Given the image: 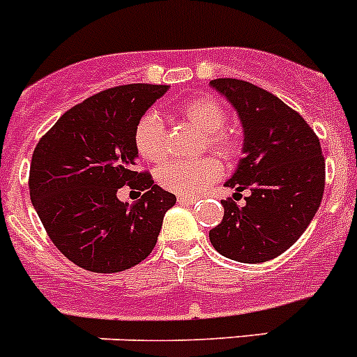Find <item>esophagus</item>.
Returning <instances> with one entry per match:
<instances>
[{
	"mask_svg": "<svg viewBox=\"0 0 357 357\" xmlns=\"http://www.w3.org/2000/svg\"><path fill=\"white\" fill-rule=\"evenodd\" d=\"M195 202H197V198L193 197H178V204H182V206H191Z\"/></svg>",
	"mask_w": 357,
	"mask_h": 357,
	"instance_id": "34e87169",
	"label": "esophagus"
}]
</instances>
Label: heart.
Wrapping results in <instances>:
<instances>
[{
    "mask_svg": "<svg viewBox=\"0 0 357 357\" xmlns=\"http://www.w3.org/2000/svg\"><path fill=\"white\" fill-rule=\"evenodd\" d=\"M178 114L197 130L207 134L206 141L213 150L220 151L225 159L236 157L239 150L234 130L223 128L227 112L222 103L211 96L189 98L178 107ZM135 150L148 162H160L168 153L166 127L159 114L148 112L139 119L134 132ZM223 166L216 157H202L197 160H172L160 166L157 181L164 189L182 197H197L204 189L222 176Z\"/></svg>",
    "mask_w": 357,
    "mask_h": 357,
    "instance_id": "obj_1",
    "label": "heart"
}]
</instances>
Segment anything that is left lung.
<instances>
[{
  "instance_id": "8db88e82",
  "label": "left lung",
  "mask_w": 357,
  "mask_h": 357,
  "mask_svg": "<svg viewBox=\"0 0 357 357\" xmlns=\"http://www.w3.org/2000/svg\"><path fill=\"white\" fill-rule=\"evenodd\" d=\"M241 119L243 159L227 188L250 189L245 206L222 200L223 220L209 230L213 247L239 263H264L284 254L304 234L320 207L326 160L320 139L296 110L263 87L236 78H216Z\"/></svg>"
}]
</instances>
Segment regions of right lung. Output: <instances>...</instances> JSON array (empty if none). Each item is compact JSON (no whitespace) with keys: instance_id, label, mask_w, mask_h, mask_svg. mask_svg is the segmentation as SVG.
<instances>
[{"instance_id":"1","label":"right lung","mask_w":357,"mask_h":357,"mask_svg":"<svg viewBox=\"0 0 357 357\" xmlns=\"http://www.w3.org/2000/svg\"><path fill=\"white\" fill-rule=\"evenodd\" d=\"M168 85L110 87L69 109L31 155V204L50 239L77 266L96 273L128 270L146 259L175 195L148 172H135L134 132ZM123 185L144 191L128 206Z\"/></svg>"}]
</instances>
